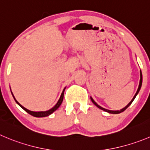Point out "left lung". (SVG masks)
<instances>
[{
	"label": "left lung",
	"instance_id": "left-lung-1",
	"mask_svg": "<svg viewBox=\"0 0 150 150\" xmlns=\"http://www.w3.org/2000/svg\"><path fill=\"white\" fill-rule=\"evenodd\" d=\"M141 85H142V73H141V79H140V83H139V86H138V90H137L136 93H135V96H134L133 98L132 99V100H131V101H130L129 103L128 104H127V106H126V107H124V108L121 109V110H116V111H112V110H107V109H104V108H103V107H100V106H99V105L98 104V103H96V102L95 101V100H93V99H92V98H91V100H92V103H94L95 105H96V107H98L99 109H100V110H103V111H105V112H109V113H112V114H118V113H121V112H124V110H127V108H128L129 107V105L131 104V103H132V101H133V100H134V99L135 98V97H136V96H137V95H138V92H139L140 89H141Z\"/></svg>",
	"mask_w": 150,
	"mask_h": 150
}]
</instances>
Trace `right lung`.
<instances>
[{"mask_svg":"<svg viewBox=\"0 0 150 150\" xmlns=\"http://www.w3.org/2000/svg\"><path fill=\"white\" fill-rule=\"evenodd\" d=\"M65 89H66V88H64V90H63L62 93H61V97H60L59 100H58V103H57L55 105H54V107H52V109H50V110H47V111H44V112H33V111H30V110H27V109H26V108H25V107H23V106H22V105H21L20 103H18V101H17V100H16V99H15V98L14 97L13 94H12V92H12V96H13L14 99H15V102H16V103H18V104L19 105V106H20V107H21V108L23 109V110H24L26 112L29 113V114H30L31 115L34 116V117H47V116H49V115H51L52 113L54 112L55 111V110H57V109H58V107H60V106H61V103H62V102H63V99H64V90H65Z\"/></svg>","mask_w":150,"mask_h":150,"instance_id":"right-lung-1","label":"right lung"}]
</instances>
